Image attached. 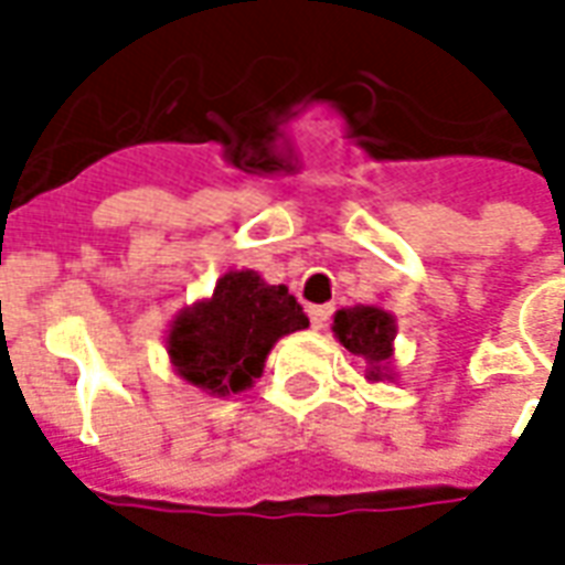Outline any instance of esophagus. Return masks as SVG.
<instances>
[{
	"label": "esophagus",
	"mask_w": 565,
	"mask_h": 565,
	"mask_svg": "<svg viewBox=\"0 0 565 565\" xmlns=\"http://www.w3.org/2000/svg\"><path fill=\"white\" fill-rule=\"evenodd\" d=\"M308 318H311V327H315V330H323L332 318V306H311L308 308Z\"/></svg>",
	"instance_id": "esophagus-1"
}]
</instances>
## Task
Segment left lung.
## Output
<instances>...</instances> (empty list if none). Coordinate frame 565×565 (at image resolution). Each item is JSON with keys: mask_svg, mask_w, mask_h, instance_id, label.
Masks as SVG:
<instances>
[{"mask_svg": "<svg viewBox=\"0 0 565 565\" xmlns=\"http://www.w3.org/2000/svg\"><path fill=\"white\" fill-rule=\"evenodd\" d=\"M332 332L339 335V342L356 356H366L372 363L369 379H381V363H387L393 354V335H396V323L387 311L372 306L342 308L335 320H332Z\"/></svg>", "mask_w": 565, "mask_h": 565, "instance_id": "8db88e82", "label": "left lung"}]
</instances>
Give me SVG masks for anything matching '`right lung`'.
Listing matches in <instances>:
<instances>
[{"instance_id":"add662e5","label":"right lung","mask_w":565,"mask_h":565,"mask_svg":"<svg viewBox=\"0 0 565 565\" xmlns=\"http://www.w3.org/2000/svg\"><path fill=\"white\" fill-rule=\"evenodd\" d=\"M306 327V311L284 284H266L257 271H226L211 299L174 320L169 356L181 379L226 396L259 379L281 335Z\"/></svg>"}]
</instances>
